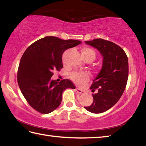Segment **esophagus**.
I'll list each match as a JSON object with an SVG mask.
<instances>
[{
    "mask_svg": "<svg viewBox=\"0 0 146 146\" xmlns=\"http://www.w3.org/2000/svg\"><path fill=\"white\" fill-rule=\"evenodd\" d=\"M76 91H77V93H84V91L82 90H80V89L78 88H76Z\"/></svg>",
    "mask_w": 146,
    "mask_h": 146,
    "instance_id": "esophagus-1",
    "label": "esophagus"
}]
</instances>
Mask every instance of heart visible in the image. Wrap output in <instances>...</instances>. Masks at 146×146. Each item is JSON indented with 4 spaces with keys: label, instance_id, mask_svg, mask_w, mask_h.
I'll return each instance as SVG.
<instances>
[{
    "label": "heart",
    "instance_id": "1",
    "mask_svg": "<svg viewBox=\"0 0 146 146\" xmlns=\"http://www.w3.org/2000/svg\"><path fill=\"white\" fill-rule=\"evenodd\" d=\"M82 55L84 56H90L93 60L95 58V52L93 49L88 47H84L82 49ZM71 78L72 80L78 84H81L89 78V75L86 72H75L71 75Z\"/></svg>",
    "mask_w": 146,
    "mask_h": 146
}]
</instances>
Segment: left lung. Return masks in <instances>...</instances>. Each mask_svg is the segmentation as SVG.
Listing matches in <instances>:
<instances>
[{
    "label": "left lung",
    "instance_id": "left-lung-1",
    "mask_svg": "<svg viewBox=\"0 0 146 146\" xmlns=\"http://www.w3.org/2000/svg\"><path fill=\"white\" fill-rule=\"evenodd\" d=\"M102 55L101 70L93 80L91 89H97L98 92L93 94L92 104L84 107L93 113L105 112L112 108L124 91L128 78V59L124 51L112 42L96 38L85 41Z\"/></svg>",
    "mask_w": 146,
    "mask_h": 146
}]
</instances>
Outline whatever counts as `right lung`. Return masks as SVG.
Masks as SVG:
<instances>
[{
	"instance_id": "obj_1",
	"label": "right lung",
	"mask_w": 146,
	"mask_h": 146,
	"mask_svg": "<svg viewBox=\"0 0 146 146\" xmlns=\"http://www.w3.org/2000/svg\"><path fill=\"white\" fill-rule=\"evenodd\" d=\"M81 42L48 36L27 48L20 61L17 82L24 98L35 110L43 114L53 111L60 104L63 91L75 89L68 79L57 82L51 78L54 70L60 71L63 67L64 51Z\"/></svg>"
}]
</instances>
